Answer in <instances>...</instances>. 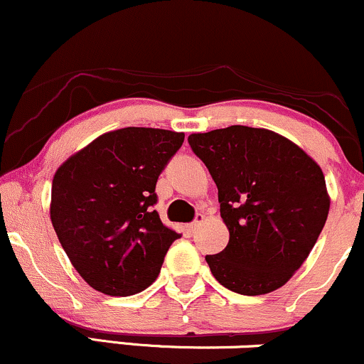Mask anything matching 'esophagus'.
Instances as JSON below:
<instances>
[{
    "mask_svg": "<svg viewBox=\"0 0 364 364\" xmlns=\"http://www.w3.org/2000/svg\"><path fill=\"white\" fill-rule=\"evenodd\" d=\"M203 219H205V215H203V214H197V215H195L193 223H191V225H190V231H191V233H193V231H197V228L202 225Z\"/></svg>",
    "mask_w": 364,
    "mask_h": 364,
    "instance_id": "obj_1",
    "label": "esophagus"
}]
</instances>
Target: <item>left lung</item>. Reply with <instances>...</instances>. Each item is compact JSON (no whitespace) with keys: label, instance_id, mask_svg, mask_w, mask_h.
Wrapping results in <instances>:
<instances>
[{"label":"left lung","instance_id":"left-lung-1","mask_svg":"<svg viewBox=\"0 0 364 364\" xmlns=\"http://www.w3.org/2000/svg\"><path fill=\"white\" fill-rule=\"evenodd\" d=\"M188 143L213 176L230 231L226 249L205 255L214 278L242 295L285 285L328 218L321 167L290 139L261 127L190 134Z\"/></svg>","mask_w":364,"mask_h":364}]
</instances>
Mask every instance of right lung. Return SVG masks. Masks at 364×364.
I'll list each match as a JSON object with an SVG mask.
<instances>
[{"mask_svg": "<svg viewBox=\"0 0 364 364\" xmlns=\"http://www.w3.org/2000/svg\"><path fill=\"white\" fill-rule=\"evenodd\" d=\"M185 134L124 127L102 134L53 176L50 215L72 266L98 292L127 297L150 287L171 243L155 185Z\"/></svg>", "mask_w": 364, "mask_h": 364, "instance_id": "right-lung-1", "label": "right lung"}]
</instances>
